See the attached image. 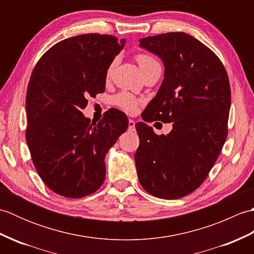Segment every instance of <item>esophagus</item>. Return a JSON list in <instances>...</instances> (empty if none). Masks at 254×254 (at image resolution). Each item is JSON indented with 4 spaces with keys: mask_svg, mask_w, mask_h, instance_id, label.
<instances>
[{
    "mask_svg": "<svg viewBox=\"0 0 254 254\" xmlns=\"http://www.w3.org/2000/svg\"><path fill=\"white\" fill-rule=\"evenodd\" d=\"M128 131H135V122L128 120Z\"/></svg>",
    "mask_w": 254,
    "mask_h": 254,
    "instance_id": "1",
    "label": "esophagus"
}]
</instances>
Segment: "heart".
I'll use <instances>...</instances> for the list:
<instances>
[{
    "instance_id": "obj_1",
    "label": "heart",
    "mask_w": 254,
    "mask_h": 254,
    "mask_svg": "<svg viewBox=\"0 0 254 254\" xmlns=\"http://www.w3.org/2000/svg\"><path fill=\"white\" fill-rule=\"evenodd\" d=\"M135 59H136L139 67H141V69H142V72L146 71V69L149 68L150 66L158 64V62L155 60V58L150 55H147V53H137V55L135 56ZM113 66H115V63H111L110 66L108 67L107 77L111 76L112 71H113ZM113 102H115V105L120 107L121 109L127 111V113L135 112L137 109V106L139 104L137 98H135V97H134L132 94L127 93V91H121V93L116 95L115 98H113Z\"/></svg>"
}]
</instances>
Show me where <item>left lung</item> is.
<instances>
[{"mask_svg": "<svg viewBox=\"0 0 254 254\" xmlns=\"http://www.w3.org/2000/svg\"><path fill=\"white\" fill-rule=\"evenodd\" d=\"M139 47L165 65V78L142 118L172 122L173 130L157 136L144 122L136 123L138 180L154 196L180 198L202 185L222 152L231 104L229 78L219 58L186 32L142 38Z\"/></svg>", "mask_w": 254, "mask_h": 254, "instance_id": "left-lung-1", "label": "left lung"}]
</instances>
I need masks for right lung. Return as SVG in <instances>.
<instances>
[{"label":"right lung","mask_w":254,"mask_h":254,"mask_svg":"<svg viewBox=\"0 0 254 254\" xmlns=\"http://www.w3.org/2000/svg\"><path fill=\"white\" fill-rule=\"evenodd\" d=\"M126 40L87 34L51 47L38 61L26 95V141L45 185L62 196L96 192L106 178L105 157L127 131V117L106 111L91 123L82 110L87 98L104 93L107 69Z\"/></svg>","instance_id":"obj_1"}]
</instances>
